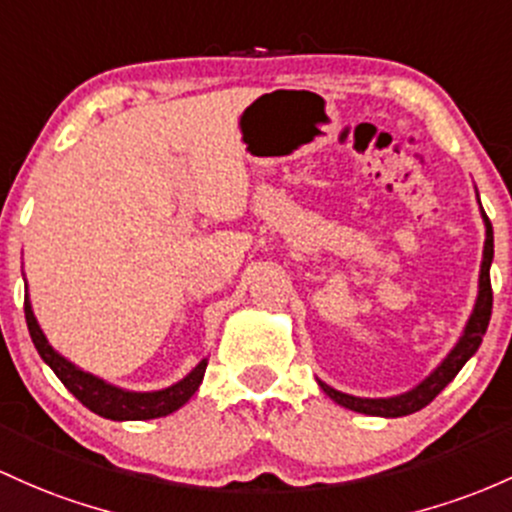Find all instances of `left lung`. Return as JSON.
<instances>
[{"mask_svg": "<svg viewBox=\"0 0 512 512\" xmlns=\"http://www.w3.org/2000/svg\"><path fill=\"white\" fill-rule=\"evenodd\" d=\"M476 199H479V192H476ZM481 206V201H479ZM481 218H484L486 228V240H484V257H481V269H479V294H476L474 308H471L469 320H466L462 335L454 342L452 350L447 352L445 359L437 364L432 372L425 376L420 384H415L413 389L396 393V396L386 398H362L352 396V393H342L333 386H328L325 381H318L320 389L325 391V396L333 398L335 403L342 408H350L355 413L364 415H379V418H401V415H411L420 408H425L432 398L437 396L454 376L459 374V369L469 362L471 357L479 350L481 340H484L488 320H491V308H493V294H491V262H493V228L491 221H488L486 211L481 209Z\"/></svg>", "mask_w": 512, "mask_h": 512, "instance_id": "obj_1", "label": "left lung"}]
</instances>
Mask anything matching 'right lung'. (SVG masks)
<instances>
[{"label": "right lung", "mask_w": 512, "mask_h": 512, "mask_svg": "<svg viewBox=\"0 0 512 512\" xmlns=\"http://www.w3.org/2000/svg\"><path fill=\"white\" fill-rule=\"evenodd\" d=\"M24 311H26L28 333H31L33 345H36L38 355H41L43 362L53 369L55 376L65 384V389L70 391L82 406H87L89 411L101 415V418H109V420L162 418V415L179 411V408H182L184 403L199 391L201 381H204L209 357L201 359L192 372L182 376L179 381H174L172 386H165V389H155V391L121 389V386L109 384V381L101 379L97 374L84 372L82 367H77L75 362H70V359L60 355V352L50 345L46 333H43L41 325H38V318L36 313H33L28 294L24 301Z\"/></svg>", "instance_id": "obj_1"}]
</instances>
